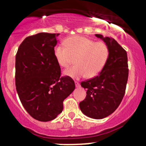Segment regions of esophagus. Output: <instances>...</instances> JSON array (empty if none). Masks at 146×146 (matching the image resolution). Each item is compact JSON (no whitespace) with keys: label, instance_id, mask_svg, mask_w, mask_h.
Returning <instances> with one entry per match:
<instances>
[{"label":"esophagus","instance_id":"34e87169","mask_svg":"<svg viewBox=\"0 0 146 146\" xmlns=\"http://www.w3.org/2000/svg\"><path fill=\"white\" fill-rule=\"evenodd\" d=\"M75 86H76V88H79V87H80V83L78 82H75Z\"/></svg>","mask_w":146,"mask_h":146}]
</instances>
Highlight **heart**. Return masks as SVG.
<instances>
[{"label": "heart", "instance_id": "obj_1", "mask_svg": "<svg viewBox=\"0 0 146 146\" xmlns=\"http://www.w3.org/2000/svg\"><path fill=\"white\" fill-rule=\"evenodd\" d=\"M66 46L58 45L54 56L61 66L66 67L73 58L75 66L64 71V75L73 79L84 76L94 78L102 71L109 56L108 46L102 42H95L83 36H74L65 40Z\"/></svg>", "mask_w": 146, "mask_h": 146}]
</instances>
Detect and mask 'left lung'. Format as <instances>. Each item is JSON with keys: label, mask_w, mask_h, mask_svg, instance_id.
I'll list each match as a JSON object with an SVG mask.
<instances>
[{"label": "left lung", "mask_w": 146, "mask_h": 146, "mask_svg": "<svg viewBox=\"0 0 146 146\" xmlns=\"http://www.w3.org/2000/svg\"><path fill=\"white\" fill-rule=\"evenodd\" d=\"M108 46L109 56L104 67L95 78L81 82L86 97L80 103L81 111L96 119L105 118L118 108L125 94L128 78L126 51L115 39L95 34Z\"/></svg>", "instance_id": "8db88e82"}]
</instances>
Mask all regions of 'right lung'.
Segmentation results:
<instances>
[{
	"label": "right lung",
	"mask_w": 146,
	"mask_h": 146,
	"mask_svg": "<svg viewBox=\"0 0 146 146\" xmlns=\"http://www.w3.org/2000/svg\"><path fill=\"white\" fill-rule=\"evenodd\" d=\"M59 33H39L23 40L16 56V86L22 104L40 121L56 119L75 90L70 77L60 78L54 56Z\"/></svg>",
	"instance_id": "right-lung-1"
}]
</instances>
